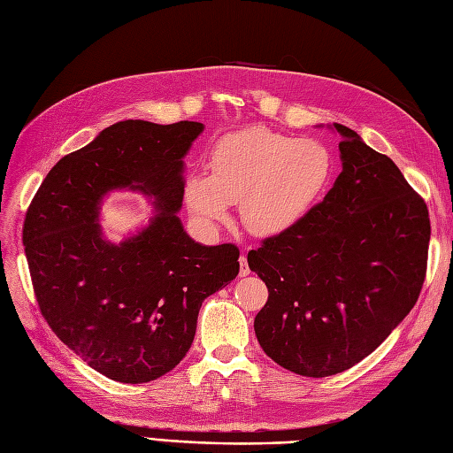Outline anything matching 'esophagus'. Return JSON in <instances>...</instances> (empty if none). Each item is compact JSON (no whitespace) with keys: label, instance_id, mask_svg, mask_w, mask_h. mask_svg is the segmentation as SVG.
<instances>
[{"label":"esophagus","instance_id":"esophagus-1","mask_svg":"<svg viewBox=\"0 0 453 453\" xmlns=\"http://www.w3.org/2000/svg\"><path fill=\"white\" fill-rule=\"evenodd\" d=\"M250 265H248V257H240V276L242 278H245V276H250Z\"/></svg>","mask_w":453,"mask_h":453}]
</instances>
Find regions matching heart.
<instances>
[{
    "label": "heart",
    "instance_id": "1",
    "mask_svg": "<svg viewBox=\"0 0 453 453\" xmlns=\"http://www.w3.org/2000/svg\"><path fill=\"white\" fill-rule=\"evenodd\" d=\"M331 177L333 157L321 142L245 128L215 143L210 173H190L183 196L203 225L225 221L230 203L240 202L243 226L273 238L303 221Z\"/></svg>",
    "mask_w": 453,
    "mask_h": 453
}]
</instances>
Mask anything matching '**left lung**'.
I'll list each match as a JSON object with an SVG mask.
<instances>
[{
  "mask_svg": "<svg viewBox=\"0 0 453 453\" xmlns=\"http://www.w3.org/2000/svg\"><path fill=\"white\" fill-rule=\"evenodd\" d=\"M342 172L291 230L248 253L268 287L255 334L272 361L333 376L372 353L414 308L427 268L429 211L396 164L334 122Z\"/></svg>",
  "mask_w": 453,
  "mask_h": 453,
  "instance_id": "1",
  "label": "left lung"
}]
</instances>
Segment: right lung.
<instances>
[{
	"mask_svg": "<svg viewBox=\"0 0 453 453\" xmlns=\"http://www.w3.org/2000/svg\"><path fill=\"white\" fill-rule=\"evenodd\" d=\"M202 122L120 120L60 158L26 213L22 242L39 310L96 372L145 383L170 372L195 340L205 298L238 276L236 245H202L177 211L183 158ZM128 188L156 213L115 244L99 225L103 198Z\"/></svg>",
	"mask_w": 453,
	"mask_h": 453,
	"instance_id": "add662e5",
	"label": "right lung"
}]
</instances>
